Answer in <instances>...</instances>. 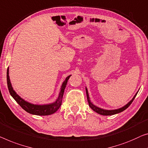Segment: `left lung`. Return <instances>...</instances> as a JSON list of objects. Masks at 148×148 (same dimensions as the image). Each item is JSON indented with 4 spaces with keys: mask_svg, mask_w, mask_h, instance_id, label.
<instances>
[{
    "mask_svg": "<svg viewBox=\"0 0 148 148\" xmlns=\"http://www.w3.org/2000/svg\"><path fill=\"white\" fill-rule=\"evenodd\" d=\"M86 92L88 102V104H89V106L90 107V108H92L94 112H96V113L100 114V115L111 116V115H114V114L120 113V112H123V110L127 109V108L130 106V105L131 103H132V102H133L134 98H136V95H137L138 91L136 92V94H135V95H134V96L133 97V98H132L128 103H126V104H125V106H123L122 107V108H118V109H114V110H105V109L101 108H99L98 106H96L94 105V103L91 102V100H90V97H89V94H88V89H87L86 87Z\"/></svg>",
    "mask_w": 148,
    "mask_h": 148,
    "instance_id": "1",
    "label": "left lung"
}]
</instances>
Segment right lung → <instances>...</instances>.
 Wrapping results in <instances>:
<instances>
[{
	"label": "right lung",
	"instance_id": "obj_1",
	"mask_svg": "<svg viewBox=\"0 0 148 148\" xmlns=\"http://www.w3.org/2000/svg\"><path fill=\"white\" fill-rule=\"evenodd\" d=\"M71 75L66 77L65 80L63 82L62 84L60 92H59V95L58 98L54 102L46 103V104H34V103H32L28 101H26L22 98L18 94H16V92L14 91L13 89L12 84L10 82V77H9V67L7 69V74H6V79H7V85L8 88L9 90V92L11 96L14 99V100L21 106L23 109L27 112L28 113L33 114V115H37V116H48L50 115V114H54L56 112L57 110L59 109L62 104V98L63 94L64 92L65 88L66 86L67 82L68 79Z\"/></svg>",
	"mask_w": 148,
	"mask_h": 148
}]
</instances>
